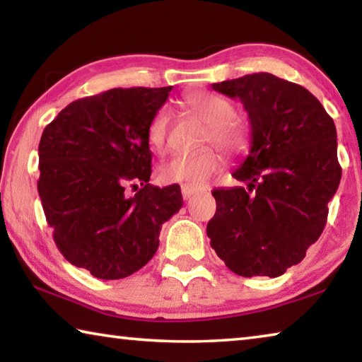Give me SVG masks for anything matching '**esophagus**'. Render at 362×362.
<instances>
[{
  "instance_id": "obj_1",
  "label": "esophagus",
  "mask_w": 362,
  "mask_h": 362,
  "mask_svg": "<svg viewBox=\"0 0 362 362\" xmlns=\"http://www.w3.org/2000/svg\"><path fill=\"white\" fill-rule=\"evenodd\" d=\"M198 192H199L198 188L187 187V185H183V187H182V196H183V199H189V198H192L193 194H196Z\"/></svg>"
}]
</instances>
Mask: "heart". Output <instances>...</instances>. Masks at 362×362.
I'll return each mask as SVG.
<instances>
[{
  "label": "heart",
  "mask_w": 362,
  "mask_h": 362,
  "mask_svg": "<svg viewBox=\"0 0 362 362\" xmlns=\"http://www.w3.org/2000/svg\"><path fill=\"white\" fill-rule=\"evenodd\" d=\"M183 105L209 126L206 142H214L230 153L246 151L250 137L247 126L235 118V105L223 95L196 90L183 97ZM170 113L159 108L146 129L153 150L163 151L168 144ZM223 156L217 150L204 148L198 153H177L159 166V179L164 183H182L187 187H203L214 174L223 168Z\"/></svg>",
  "instance_id": "obj_1"
}]
</instances>
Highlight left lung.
Returning a JSON list of instances; mask_svg holds the SVG:
<instances>
[{"label": "left lung", "instance_id": "obj_1", "mask_svg": "<svg viewBox=\"0 0 362 362\" xmlns=\"http://www.w3.org/2000/svg\"><path fill=\"white\" fill-rule=\"evenodd\" d=\"M240 99L249 116L250 150L233 177L247 188L214 189L211 247L233 273L276 278L303 260L326 226L339 188L334 119L303 86L272 73L212 84Z\"/></svg>", "mask_w": 362, "mask_h": 362}]
</instances>
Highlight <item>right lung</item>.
<instances>
[{"label": "right lung", "mask_w": 362, "mask_h": 362, "mask_svg": "<svg viewBox=\"0 0 362 362\" xmlns=\"http://www.w3.org/2000/svg\"><path fill=\"white\" fill-rule=\"evenodd\" d=\"M168 88L110 89L71 102L40 140L38 193L54 241L71 265L121 279L151 260L164 222L183 206L179 185L148 183V124ZM143 188L134 197L127 186Z\"/></svg>", "instance_id": "1"}]
</instances>
